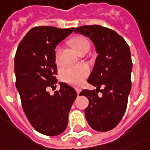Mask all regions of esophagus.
<instances>
[{"label": "esophagus", "instance_id": "esophagus-1", "mask_svg": "<svg viewBox=\"0 0 150 150\" xmlns=\"http://www.w3.org/2000/svg\"><path fill=\"white\" fill-rule=\"evenodd\" d=\"M75 90H76V93H77V94L79 95V93H80V91H81V89L79 88H75Z\"/></svg>", "mask_w": 150, "mask_h": 150}]
</instances>
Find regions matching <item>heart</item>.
Instances as JSON below:
<instances>
[{
	"label": "heart",
	"mask_w": 150,
	"mask_h": 150,
	"mask_svg": "<svg viewBox=\"0 0 150 150\" xmlns=\"http://www.w3.org/2000/svg\"><path fill=\"white\" fill-rule=\"evenodd\" d=\"M70 43L72 47L76 51L77 53H79L83 50H89L90 44L88 41L83 37H75L70 40ZM62 53V47L57 46L55 49V60L58 62L60 60ZM88 69L86 67L83 66H73V67H67L63 68L60 76L61 79L71 85H79L83 82L84 79L88 75Z\"/></svg>",
	"instance_id": "heart-1"
}]
</instances>
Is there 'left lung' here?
Instances as JSON below:
<instances>
[{
    "label": "left lung",
    "mask_w": 150,
    "mask_h": 150,
    "mask_svg": "<svg viewBox=\"0 0 150 150\" xmlns=\"http://www.w3.org/2000/svg\"><path fill=\"white\" fill-rule=\"evenodd\" d=\"M74 32L88 37L98 53L88 79L97 88L83 89L79 93L87 97L89 102L84 110L85 117L93 130L108 131L117 126L126 112L131 88L130 47L117 33L101 25L80 26ZM98 91L102 96H98Z\"/></svg>",
    "instance_id": "8db88e82"
}]
</instances>
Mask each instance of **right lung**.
I'll use <instances>...</instances> for the list:
<instances>
[{"label":"right lung","mask_w":150,"mask_h":150,"mask_svg":"<svg viewBox=\"0 0 150 150\" xmlns=\"http://www.w3.org/2000/svg\"><path fill=\"white\" fill-rule=\"evenodd\" d=\"M74 29L34 27L24 37L15 53V85L24 113L37 131L48 136L66 130L77 97L75 88L65 83H60V90L53 95L47 91L57 83L55 48Z\"/></svg>","instance_id":"add662e5"}]
</instances>
